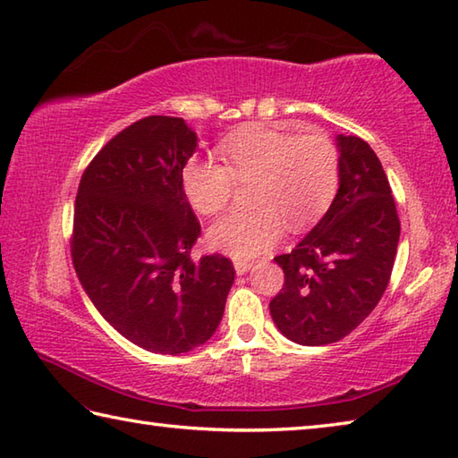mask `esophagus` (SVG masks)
<instances>
[{
	"instance_id": "1",
	"label": "esophagus",
	"mask_w": 458,
	"mask_h": 458,
	"mask_svg": "<svg viewBox=\"0 0 458 458\" xmlns=\"http://www.w3.org/2000/svg\"><path fill=\"white\" fill-rule=\"evenodd\" d=\"M234 268H236L238 274H246L248 270L252 268V262H248V260H234Z\"/></svg>"
}]
</instances>
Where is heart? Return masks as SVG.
<instances>
[{
	"instance_id": "obj_1",
	"label": "heart",
	"mask_w": 458,
	"mask_h": 458,
	"mask_svg": "<svg viewBox=\"0 0 458 458\" xmlns=\"http://www.w3.org/2000/svg\"><path fill=\"white\" fill-rule=\"evenodd\" d=\"M222 164L192 157L182 170V186L196 212L216 216L234 194L236 182L256 180L252 212H232L208 232L210 244L228 256L254 258L278 242L284 232L312 226L328 210L340 184L338 149L320 131L293 134L282 126L232 131L220 142Z\"/></svg>"
}]
</instances>
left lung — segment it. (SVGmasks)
Segmentation results:
<instances>
[{
	"instance_id": "1",
	"label": "left lung",
	"mask_w": 458,
	"mask_h": 458,
	"mask_svg": "<svg viewBox=\"0 0 458 458\" xmlns=\"http://www.w3.org/2000/svg\"><path fill=\"white\" fill-rule=\"evenodd\" d=\"M340 184L328 212L293 252L274 258L284 284L270 301L278 330L293 343H338L385 294L401 222L382 164L364 140L336 138Z\"/></svg>"
}]
</instances>
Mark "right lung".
<instances>
[{"label":"right lung","mask_w":458,"mask_h":458,"mask_svg":"<svg viewBox=\"0 0 458 458\" xmlns=\"http://www.w3.org/2000/svg\"><path fill=\"white\" fill-rule=\"evenodd\" d=\"M196 146L182 118L148 115L99 149L78 186L73 268L98 312L149 352L204 344L234 282L226 256L190 258L200 222L182 170Z\"/></svg>","instance_id":"obj_1"}]
</instances>
